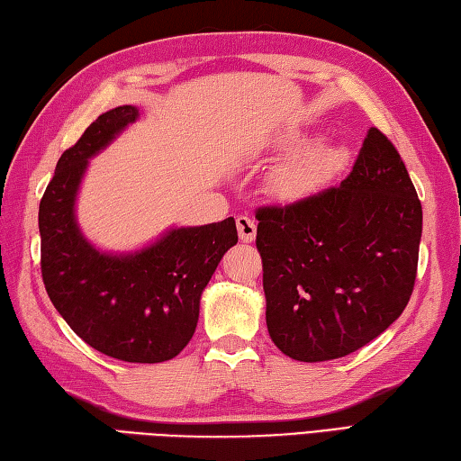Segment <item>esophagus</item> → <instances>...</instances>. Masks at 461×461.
<instances>
[{"label": "esophagus", "mask_w": 461, "mask_h": 461, "mask_svg": "<svg viewBox=\"0 0 461 461\" xmlns=\"http://www.w3.org/2000/svg\"><path fill=\"white\" fill-rule=\"evenodd\" d=\"M237 229H239V237L242 242H252L254 237H257V224L247 214H240L237 217Z\"/></svg>", "instance_id": "34e87169"}]
</instances>
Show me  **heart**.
<instances>
[{"mask_svg":"<svg viewBox=\"0 0 461 461\" xmlns=\"http://www.w3.org/2000/svg\"><path fill=\"white\" fill-rule=\"evenodd\" d=\"M303 141L305 138L300 134H285L282 140V148L295 149ZM347 158H349V149L345 146L317 141V144L295 151L294 156L282 161L272 171L268 189L272 191V195L284 201L308 197L317 189L327 185L345 167Z\"/></svg>","mask_w":461,"mask_h":461,"instance_id":"heart-1","label":"heart"}]
</instances>
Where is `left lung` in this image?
<instances>
[{
  "mask_svg": "<svg viewBox=\"0 0 461 461\" xmlns=\"http://www.w3.org/2000/svg\"><path fill=\"white\" fill-rule=\"evenodd\" d=\"M266 325L295 361L339 359L381 335L411 300L422 204L401 153L369 128L341 185L257 209Z\"/></svg>",
  "mask_w": 461,
  "mask_h": 461,
  "instance_id": "left-lung-1",
  "label": "left lung"
}]
</instances>
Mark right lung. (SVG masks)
<instances>
[{"mask_svg": "<svg viewBox=\"0 0 461 461\" xmlns=\"http://www.w3.org/2000/svg\"><path fill=\"white\" fill-rule=\"evenodd\" d=\"M136 118L134 106L110 110L60 156L39 203L41 274L57 312L85 343L126 363H163L191 341L204 285L239 234L229 217L173 229L126 257L90 247L75 221L80 179L88 158Z\"/></svg>", "mask_w": 461, "mask_h": 461, "instance_id": "1", "label": "right lung"}]
</instances>
